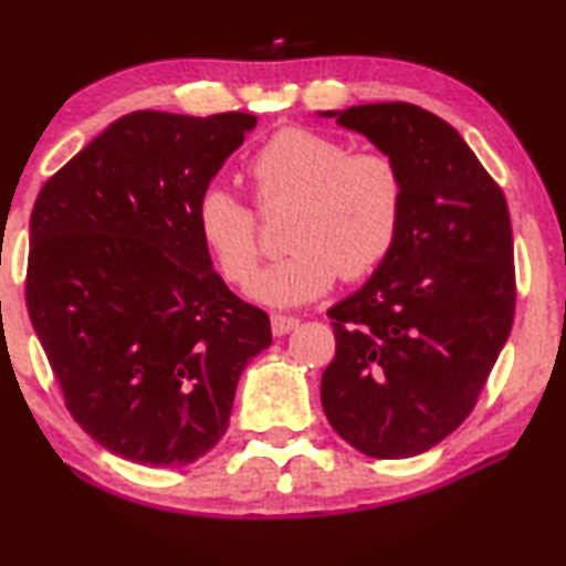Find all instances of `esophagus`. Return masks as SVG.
Here are the masks:
<instances>
[{
	"label": "esophagus",
	"instance_id": "34e87169",
	"mask_svg": "<svg viewBox=\"0 0 566 566\" xmlns=\"http://www.w3.org/2000/svg\"><path fill=\"white\" fill-rule=\"evenodd\" d=\"M300 325V317L294 315H282V313H274L272 315V333L274 336H286V333H292L294 328Z\"/></svg>",
	"mask_w": 566,
	"mask_h": 566
}]
</instances>
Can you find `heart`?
Instances as JSON below:
<instances>
[{
	"label": "heart",
	"mask_w": 566,
	"mask_h": 566,
	"mask_svg": "<svg viewBox=\"0 0 566 566\" xmlns=\"http://www.w3.org/2000/svg\"><path fill=\"white\" fill-rule=\"evenodd\" d=\"M259 210L290 205L282 241L290 253L251 286L269 305H302L338 282L377 272L392 253L405 218L400 164L379 148L348 150L336 135L286 125L249 158ZM195 230L222 280L245 286L256 274L261 230L253 207L222 185L195 202Z\"/></svg>",
	"instance_id": "heart-1"
}]
</instances>
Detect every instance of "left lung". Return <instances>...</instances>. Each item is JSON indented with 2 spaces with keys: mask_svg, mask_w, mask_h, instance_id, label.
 Masks as SVG:
<instances>
[{
  "mask_svg": "<svg viewBox=\"0 0 566 566\" xmlns=\"http://www.w3.org/2000/svg\"><path fill=\"white\" fill-rule=\"evenodd\" d=\"M328 115L400 164L405 218L385 264L328 310L336 356L323 371V410L366 457L408 459L464 423L511 336V212L439 115L410 102Z\"/></svg>",
  "mask_w": 566,
  "mask_h": 566,
  "instance_id": "obj_1",
  "label": "left lung"
}]
</instances>
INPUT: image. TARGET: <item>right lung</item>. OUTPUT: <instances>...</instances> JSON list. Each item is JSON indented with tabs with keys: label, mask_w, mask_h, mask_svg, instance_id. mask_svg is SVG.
Instances as JSON below:
<instances>
[{
	"label": "right lung",
	"mask_w": 566,
	"mask_h": 566,
	"mask_svg": "<svg viewBox=\"0 0 566 566\" xmlns=\"http://www.w3.org/2000/svg\"><path fill=\"white\" fill-rule=\"evenodd\" d=\"M256 117L138 109L45 181L25 300L71 418L117 457L192 464L228 431L238 377L272 344L228 290L195 202Z\"/></svg>",
	"instance_id": "add662e5"
}]
</instances>
